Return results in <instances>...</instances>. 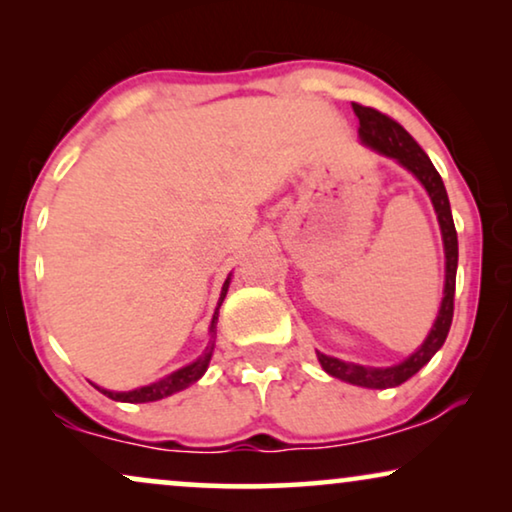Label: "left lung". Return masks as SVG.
<instances>
[{
	"label": "left lung",
	"mask_w": 512,
	"mask_h": 512,
	"mask_svg": "<svg viewBox=\"0 0 512 512\" xmlns=\"http://www.w3.org/2000/svg\"><path fill=\"white\" fill-rule=\"evenodd\" d=\"M356 118H359V139L363 146L380 153V156L394 158L398 165H403L410 174H415V179L424 186V191L429 193L431 205L436 209L440 235H443V247H445V289L443 300H440L438 317L433 321L429 335H426L422 345L412 352L408 359H403L396 366L387 368H373V366H359V363H347L335 359V356H326L317 352V359L321 368L326 370L331 377H338L342 382L356 384V387L366 389H389L398 387L405 380H410L412 375L419 373L426 363L431 361V356L443 347V342L450 333L452 326V314H454V282H457V261H459V244H457V230H454L452 221V209L450 198H447L445 184L440 179V174L429 156L422 151L415 139L408 135V130L403 125H398L394 118L380 114L377 109L361 107V104H352Z\"/></svg>",
	"instance_id": "1"
}]
</instances>
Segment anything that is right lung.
Instances as JSON below:
<instances>
[{
    "label": "right lung",
    "instance_id": "right-lung-1",
    "mask_svg": "<svg viewBox=\"0 0 512 512\" xmlns=\"http://www.w3.org/2000/svg\"><path fill=\"white\" fill-rule=\"evenodd\" d=\"M228 286H230V275L226 277V282H223V289H221V298H219V305H216L214 310V317H212V326H209V345L205 352H202L198 359H195L193 363H188V366L174 370V373L160 377V380L146 384V387H137L132 391H109V389H100L104 396H109L111 401H121V403H151V401H160V398H167L172 394H177V391H184L186 387H191V384H195L200 380L202 375L207 373V366L209 361H212V354H214V338H216V321H219V307L223 303V298H226L228 293Z\"/></svg>",
    "mask_w": 512,
    "mask_h": 512
}]
</instances>
